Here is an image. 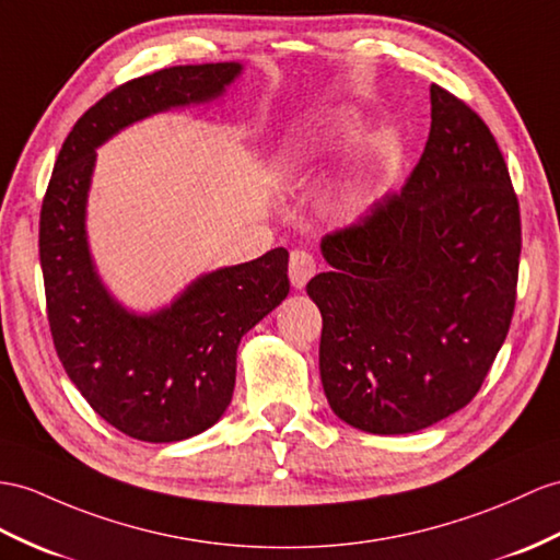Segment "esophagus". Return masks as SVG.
<instances>
[{
	"label": "esophagus",
	"instance_id": "34e87169",
	"mask_svg": "<svg viewBox=\"0 0 560 560\" xmlns=\"http://www.w3.org/2000/svg\"><path fill=\"white\" fill-rule=\"evenodd\" d=\"M313 276H316V258H313V254L306 252V249H294L290 254V280H292V288L302 290Z\"/></svg>",
	"mask_w": 560,
	"mask_h": 560
}]
</instances>
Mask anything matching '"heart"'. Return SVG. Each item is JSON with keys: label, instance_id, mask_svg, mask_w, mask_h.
I'll use <instances>...</instances> for the list:
<instances>
[{"label": "heart", "instance_id": "1", "mask_svg": "<svg viewBox=\"0 0 560 560\" xmlns=\"http://www.w3.org/2000/svg\"><path fill=\"white\" fill-rule=\"evenodd\" d=\"M325 144H316L304 149L302 154L296 156V163L302 166L306 161H316L323 156ZM385 197V177L377 168H359L349 173L342 183L337 187L335 195V211L339 218L347 223L363 221L365 215H371L375 207Z\"/></svg>", "mask_w": 560, "mask_h": 560}]
</instances>
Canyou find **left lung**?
Instances as JSON below:
<instances>
[{"mask_svg": "<svg viewBox=\"0 0 560 560\" xmlns=\"http://www.w3.org/2000/svg\"><path fill=\"white\" fill-rule=\"evenodd\" d=\"M399 195L325 235L306 284L323 316L320 380L337 418L406 434L460 411L509 335L521 207L487 122L440 85Z\"/></svg>", "mask_w": 560, "mask_h": 560, "instance_id": "8db88e82", "label": "left lung"}]
</instances>
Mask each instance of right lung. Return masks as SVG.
<instances>
[{
	"label": "right lung",
	"instance_id": "1",
	"mask_svg": "<svg viewBox=\"0 0 560 560\" xmlns=\"http://www.w3.org/2000/svg\"><path fill=\"white\" fill-rule=\"evenodd\" d=\"M240 73L235 61L173 66L108 92L68 132L39 211L54 349L94 413L140 442L195 438L225 413L240 339L288 296L290 254L278 247L207 272L149 316L122 308L106 292L88 247L94 149L135 120L221 97Z\"/></svg>",
	"mask_w": 560,
	"mask_h": 560
}]
</instances>
